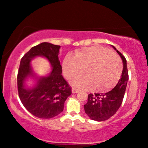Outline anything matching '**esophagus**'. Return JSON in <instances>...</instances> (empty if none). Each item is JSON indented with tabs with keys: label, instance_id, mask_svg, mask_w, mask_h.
<instances>
[{
	"label": "esophagus",
	"instance_id": "34e87169",
	"mask_svg": "<svg viewBox=\"0 0 148 148\" xmlns=\"http://www.w3.org/2000/svg\"><path fill=\"white\" fill-rule=\"evenodd\" d=\"M78 92H79V90H77V89H75V88L72 89V93H73V94H76V93H78Z\"/></svg>",
	"mask_w": 148,
	"mask_h": 148
}]
</instances>
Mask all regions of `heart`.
<instances>
[{
	"label": "heart",
	"instance_id": "heart-1",
	"mask_svg": "<svg viewBox=\"0 0 148 148\" xmlns=\"http://www.w3.org/2000/svg\"><path fill=\"white\" fill-rule=\"evenodd\" d=\"M86 70V76H79ZM64 76L71 79L73 88L77 90L105 92L112 88L122 73L120 58L106 48L92 46L77 50L75 55H67L62 62Z\"/></svg>",
	"mask_w": 148,
	"mask_h": 148
}]
</instances>
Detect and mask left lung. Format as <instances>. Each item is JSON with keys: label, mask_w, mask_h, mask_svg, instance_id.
<instances>
[{"label": "left lung", "mask_w": 148, "mask_h": 148, "mask_svg": "<svg viewBox=\"0 0 148 148\" xmlns=\"http://www.w3.org/2000/svg\"><path fill=\"white\" fill-rule=\"evenodd\" d=\"M122 58L123 69L121 77L112 90L104 94H90L84 105L85 112L92 120L104 121L110 119L120 108L129 80L127 60L125 56L112 46Z\"/></svg>", "instance_id": "8db88e82"}]
</instances>
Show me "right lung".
<instances>
[{
	"label": "right lung",
	"instance_id": "obj_1",
	"mask_svg": "<svg viewBox=\"0 0 148 148\" xmlns=\"http://www.w3.org/2000/svg\"><path fill=\"white\" fill-rule=\"evenodd\" d=\"M60 46L43 42L34 46L22 57L17 75L19 96L24 107L36 117L51 119L61 113L71 88L61 75L62 66L58 59ZM43 56L50 62L53 69L48 76L38 78L31 66L32 59ZM31 76L36 81L33 88L25 86Z\"/></svg>",
	"mask_w": 148,
	"mask_h": 148
}]
</instances>
